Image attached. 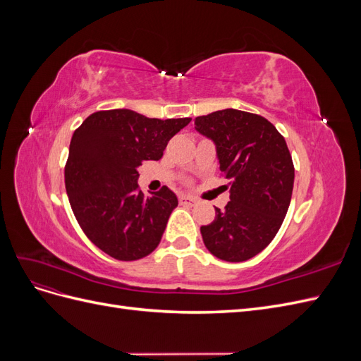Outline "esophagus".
<instances>
[{"instance_id": "34e87169", "label": "esophagus", "mask_w": 361, "mask_h": 361, "mask_svg": "<svg viewBox=\"0 0 361 361\" xmlns=\"http://www.w3.org/2000/svg\"><path fill=\"white\" fill-rule=\"evenodd\" d=\"M179 202H180L182 204H185V206H195V204H197L199 200L191 197V195H180Z\"/></svg>"}]
</instances>
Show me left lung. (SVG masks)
I'll return each instance as SVG.
<instances>
[{
	"label": "left lung",
	"mask_w": 361,
	"mask_h": 361,
	"mask_svg": "<svg viewBox=\"0 0 361 361\" xmlns=\"http://www.w3.org/2000/svg\"><path fill=\"white\" fill-rule=\"evenodd\" d=\"M195 130L214 141L231 202L202 226L206 248L226 262L259 255L285 220L295 169L285 138L265 117L233 110L195 117Z\"/></svg>",
	"instance_id": "1"
}]
</instances>
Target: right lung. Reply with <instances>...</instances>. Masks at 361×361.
Instances as JSON below:
<instances>
[{
  "instance_id": "1",
  "label": "right lung",
  "mask_w": 361,
  "mask_h": 361,
  "mask_svg": "<svg viewBox=\"0 0 361 361\" xmlns=\"http://www.w3.org/2000/svg\"><path fill=\"white\" fill-rule=\"evenodd\" d=\"M190 122L118 108L90 114L73 133L66 192L82 232L108 256L137 260L158 247L178 197L167 187L146 197L137 169L161 159L170 138Z\"/></svg>"
}]
</instances>
